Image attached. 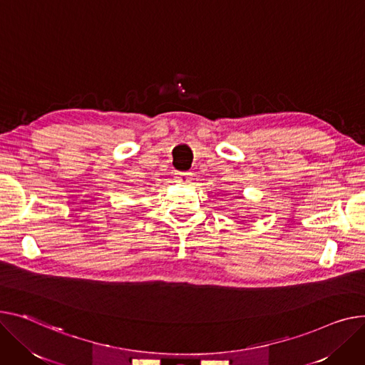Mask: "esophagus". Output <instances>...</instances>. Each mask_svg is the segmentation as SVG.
<instances>
[{
  "label": "esophagus",
  "instance_id": "34e87169",
  "mask_svg": "<svg viewBox=\"0 0 365 365\" xmlns=\"http://www.w3.org/2000/svg\"><path fill=\"white\" fill-rule=\"evenodd\" d=\"M175 180L178 183H189L192 180V173H189V172H178V173H175Z\"/></svg>",
  "mask_w": 365,
  "mask_h": 365
}]
</instances>
